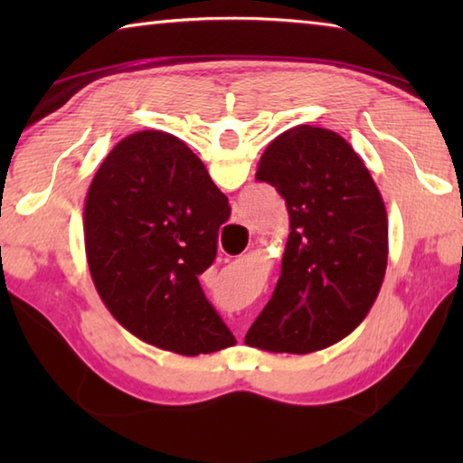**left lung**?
Listing matches in <instances>:
<instances>
[{
	"instance_id": "8db88e82",
	"label": "left lung",
	"mask_w": 463,
	"mask_h": 463,
	"mask_svg": "<svg viewBox=\"0 0 463 463\" xmlns=\"http://www.w3.org/2000/svg\"><path fill=\"white\" fill-rule=\"evenodd\" d=\"M257 179L286 200L289 234L271 300L245 343L304 355L364 323L388 263V213L354 146L333 130L300 124L273 138Z\"/></svg>"
}]
</instances>
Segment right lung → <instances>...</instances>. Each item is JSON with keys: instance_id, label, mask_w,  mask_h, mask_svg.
<instances>
[{"instance_id": "right-lung-1", "label": "right lung", "mask_w": 463, "mask_h": 463, "mask_svg": "<svg viewBox=\"0 0 463 463\" xmlns=\"http://www.w3.org/2000/svg\"><path fill=\"white\" fill-rule=\"evenodd\" d=\"M229 198L190 146L161 130L116 145L83 206L90 273L101 302L140 341L179 355L214 354L232 333L203 296Z\"/></svg>"}]
</instances>
